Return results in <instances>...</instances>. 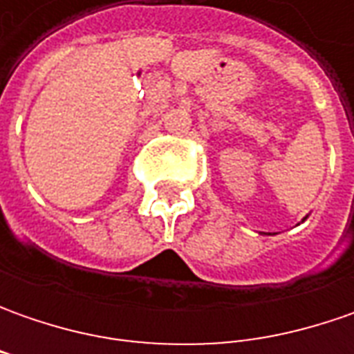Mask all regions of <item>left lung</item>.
Returning <instances> with one entry per match:
<instances>
[{
	"instance_id": "8db88e82",
	"label": "left lung",
	"mask_w": 354,
	"mask_h": 354,
	"mask_svg": "<svg viewBox=\"0 0 354 354\" xmlns=\"http://www.w3.org/2000/svg\"><path fill=\"white\" fill-rule=\"evenodd\" d=\"M306 218H307V216H306ZM306 218H304V221H306ZM304 221H301V223H304Z\"/></svg>"
}]
</instances>
